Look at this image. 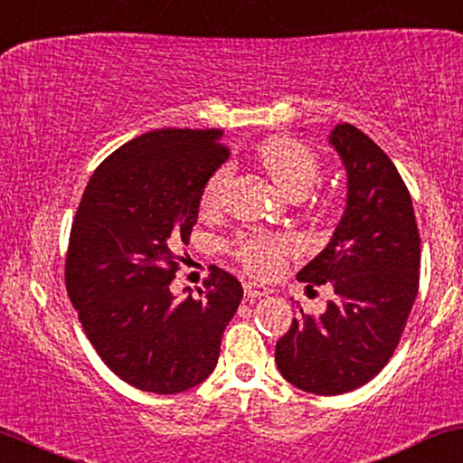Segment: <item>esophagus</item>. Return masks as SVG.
<instances>
[{
  "mask_svg": "<svg viewBox=\"0 0 463 463\" xmlns=\"http://www.w3.org/2000/svg\"><path fill=\"white\" fill-rule=\"evenodd\" d=\"M243 290H245V297H248V299H260V297H267L269 292H271L267 286L256 284V282H245Z\"/></svg>",
  "mask_w": 463,
  "mask_h": 463,
  "instance_id": "obj_1",
  "label": "esophagus"
}]
</instances>
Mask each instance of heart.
Masks as SVG:
<instances>
[{"instance_id":"1","label":"heart","mask_w":463,"mask_h":463,"mask_svg":"<svg viewBox=\"0 0 463 463\" xmlns=\"http://www.w3.org/2000/svg\"><path fill=\"white\" fill-rule=\"evenodd\" d=\"M256 156L273 184L290 198L307 194L323 175L320 156L299 138L271 137L262 140ZM228 177H231V171L228 166H222L204 184L201 196L204 212H213L220 207ZM295 251L297 243L286 235H243L232 248L237 260L256 275L278 273Z\"/></svg>"}]
</instances>
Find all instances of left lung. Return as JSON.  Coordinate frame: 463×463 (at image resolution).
Instances as JSON below:
<instances>
[{"label":"left lung","instance_id":"1","mask_svg":"<svg viewBox=\"0 0 463 463\" xmlns=\"http://www.w3.org/2000/svg\"><path fill=\"white\" fill-rule=\"evenodd\" d=\"M329 140L348 173L346 212L297 278L307 288L329 284L333 301L320 316L299 309L275 344L279 373L316 395L359 389L387 365L417 299L420 267L412 198L391 157L353 124H337Z\"/></svg>","mask_w":463,"mask_h":463}]
</instances>
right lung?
<instances>
[{
    "label": "right lung",
    "mask_w": 463,
    "mask_h": 463,
    "mask_svg": "<svg viewBox=\"0 0 463 463\" xmlns=\"http://www.w3.org/2000/svg\"><path fill=\"white\" fill-rule=\"evenodd\" d=\"M228 156L218 128L140 134L96 168L76 209L70 301L104 365L140 391L171 395L201 384L241 303L239 279L215 265L196 297L171 295L179 245L190 241L204 184Z\"/></svg>",
    "instance_id": "1"
}]
</instances>
